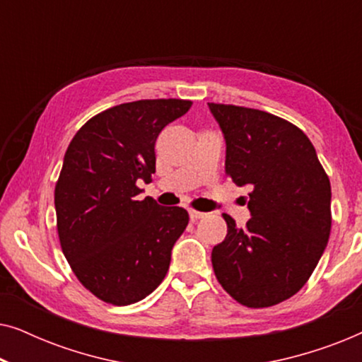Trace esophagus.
<instances>
[{
  "label": "esophagus",
  "instance_id": "obj_1",
  "mask_svg": "<svg viewBox=\"0 0 362 362\" xmlns=\"http://www.w3.org/2000/svg\"><path fill=\"white\" fill-rule=\"evenodd\" d=\"M189 217H191V221L202 219V217H206V212H201V211H196V209H189Z\"/></svg>",
  "mask_w": 362,
  "mask_h": 362
}]
</instances>
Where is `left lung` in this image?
<instances>
[{
	"label": "left lung",
	"mask_w": 362,
	"mask_h": 362,
	"mask_svg": "<svg viewBox=\"0 0 362 362\" xmlns=\"http://www.w3.org/2000/svg\"><path fill=\"white\" fill-rule=\"evenodd\" d=\"M226 140V173L250 189L247 226L230 216L212 249L214 274L249 308L288 300L306 284L331 230V185L298 127L255 108L207 103Z\"/></svg>",
	"instance_id": "obj_1"
}]
</instances>
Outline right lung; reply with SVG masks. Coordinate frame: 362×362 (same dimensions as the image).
<instances>
[{
	"label": "right lung",
	"instance_id": "obj_1",
	"mask_svg": "<svg viewBox=\"0 0 362 362\" xmlns=\"http://www.w3.org/2000/svg\"><path fill=\"white\" fill-rule=\"evenodd\" d=\"M191 105L122 103L90 118L67 148L54 192L59 240L78 281L105 303H136L168 274L189 214L150 196L138 201L136 182H150L158 135Z\"/></svg>",
	"mask_w": 362,
	"mask_h": 362
}]
</instances>
